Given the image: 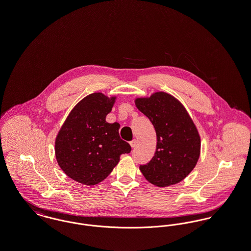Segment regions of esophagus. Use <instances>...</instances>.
Here are the masks:
<instances>
[{
  "mask_svg": "<svg viewBox=\"0 0 251 251\" xmlns=\"http://www.w3.org/2000/svg\"><path fill=\"white\" fill-rule=\"evenodd\" d=\"M136 144H137V141H136L135 139H133L132 141H131V142H130V145H131V148H134V147L136 146Z\"/></svg>",
  "mask_w": 251,
  "mask_h": 251,
  "instance_id": "esophagus-1",
  "label": "esophagus"
}]
</instances>
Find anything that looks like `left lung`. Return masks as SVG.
I'll use <instances>...</instances> for the list:
<instances>
[{
  "instance_id": "8db88e82",
  "label": "left lung",
  "mask_w": 251,
  "mask_h": 251,
  "mask_svg": "<svg viewBox=\"0 0 251 251\" xmlns=\"http://www.w3.org/2000/svg\"><path fill=\"white\" fill-rule=\"evenodd\" d=\"M134 102L154 126L157 136L154 156L139 167L144 177L158 187L185 179L201 155V136L188 112L175 97L162 91L136 98Z\"/></svg>"
}]
</instances>
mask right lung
Listing matches in <instances>:
<instances>
[{"label":"right lung","mask_w":251,"mask_h":251,"mask_svg":"<svg viewBox=\"0 0 251 251\" xmlns=\"http://www.w3.org/2000/svg\"><path fill=\"white\" fill-rule=\"evenodd\" d=\"M116 97L97 92L86 96L72 109L55 139V157L67 176L84 185L107 178L129 153L131 146L120 136L118 122L108 123Z\"/></svg>","instance_id":"add662e5"}]
</instances>
